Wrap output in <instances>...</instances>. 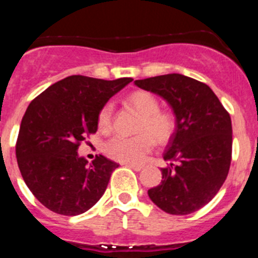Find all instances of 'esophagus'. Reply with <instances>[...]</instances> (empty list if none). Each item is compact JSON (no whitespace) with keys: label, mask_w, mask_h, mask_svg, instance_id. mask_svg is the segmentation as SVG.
Here are the masks:
<instances>
[{"label":"esophagus","mask_w":258,"mask_h":258,"mask_svg":"<svg viewBox=\"0 0 258 258\" xmlns=\"http://www.w3.org/2000/svg\"><path fill=\"white\" fill-rule=\"evenodd\" d=\"M125 165L129 166L131 169L136 170V172H140V170H142V168H143L142 165H138V164H131V163H129V164H125Z\"/></svg>","instance_id":"1"}]
</instances>
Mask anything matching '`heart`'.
I'll return each instance as SVG.
<instances>
[{
    "instance_id": "1",
    "label": "heart",
    "mask_w": 258,
    "mask_h": 258,
    "mask_svg": "<svg viewBox=\"0 0 258 258\" xmlns=\"http://www.w3.org/2000/svg\"><path fill=\"white\" fill-rule=\"evenodd\" d=\"M127 101L142 115L138 132H145L136 137H113L104 145L108 157L120 163H141L154 149V139L165 142L175 131L173 113L161 111L157 98L149 92H136ZM112 103H106L98 115V125L102 132H109L112 126Z\"/></svg>"
}]
</instances>
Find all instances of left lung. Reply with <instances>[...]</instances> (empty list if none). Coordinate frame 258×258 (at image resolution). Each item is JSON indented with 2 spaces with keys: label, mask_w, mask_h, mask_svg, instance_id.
I'll list each match as a JSON object with an SVG mask.
<instances>
[{
  "label": "left lung",
  "mask_w": 258,
  "mask_h": 258,
  "mask_svg": "<svg viewBox=\"0 0 258 258\" xmlns=\"http://www.w3.org/2000/svg\"><path fill=\"white\" fill-rule=\"evenodd\" d=\"M164 98L175 116V131L164 152L169 166L149 197L169 214H190L208 204L229 174L232 127L229 112L213 90L179 74L134 81Z\"/></svg>",
  "instance_id": "obj_1"
}]
</instances>
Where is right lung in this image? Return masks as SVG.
I'll list each match as a JSON object with an SVG mask.
<instances>
[{
    "label": "right lung",
    "instance_id": "right-lung-1",
    "mask_svg": "<svg viewBox=\"0 0 258 258\" xmlns=\"http://www.w3.org/2000/svg\"><path fill=\"white\" fill-rule=\"evenodd\" d=\"M133 79L107 81L74 75L29 103L18 136L17 160L36 199L50 211L77 216L101 199L117 163L99 155L88 164L80 143L98 129L102 107Z\"/></svg>",
    "mask_w": 258,
    "mask_h": 258
}]
</instances>
